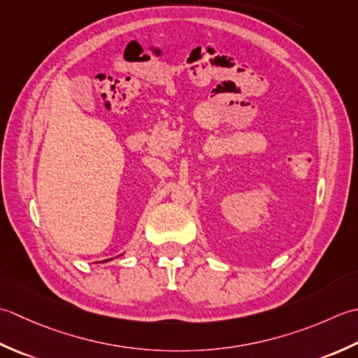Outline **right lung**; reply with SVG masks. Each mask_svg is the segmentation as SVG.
Instances as JSON below:
<instances>
[{
	"mask_svg": "<svg viewBox=\"0 0 358 358\" xmlns=\"http://www.w3.org/2000/svg\"><path fill=\"white\" fill-rule=\"evenodd\" d=\"M106 261H108V259H106Z\"/></svg>",
	"mask_w": 358,
	"mask_h": 358,
	"instance_id": "add662e5",
	"label": "right lung"
}]
</instances>
